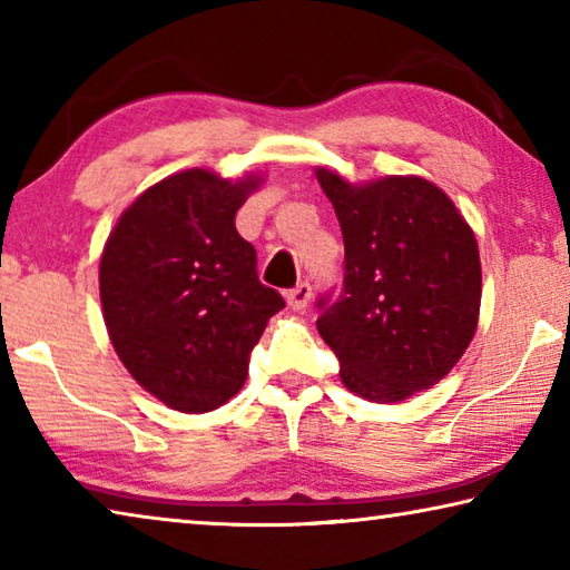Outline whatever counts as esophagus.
I'll return each mask as SVG.
<instances>
[{"label":"esophagus","instance_id":"34e87169","mask_svg":"<svg viewBox=\"0 0 570 570\" xmlns=\"http://www.w3.org/2000/svg\"><path fill=\"white\" fill-rule=\"evenodd\" d=\"M308 298H312V286H308V282L296 284L294 288H288L286 292V302H288V306L296 308V312L308 304Z\"/></svg>","mask_w":570,"mask_h":570}]
</instances>
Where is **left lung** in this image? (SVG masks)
<instances>
[{
    "label": "left lung",
    "mask_w": 570,
    "mask_h": 570,
    "mask_svg": "<svg viewBox=\"0 0 570 570\" xmlns=\"http://www.w3.org/2000/svg\"><path fill=\"white\" fill-rule=\"evenodd\" d=\"M344 236L342 292L316 302L344 387L370 402L430 390L475 336L482 274L468 220L435 183L390 176L352 186L320 168Z\"/></svg>",
    "instance_id": "1"
}]
</instances>
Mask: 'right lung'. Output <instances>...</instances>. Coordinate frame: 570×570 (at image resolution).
Listing matches in <instances>:
<instances>
[{
  "mask_svg": "<svg viewBox=\"0 0 570 570\" xmlns=\"http://www.w3.org/2000/svg\"><path fill=\"white\" fill-rule=\"evenodd\" d=\"M258 178L193 168L150 186L100 258L105 326L125 370L178 412H210L244 387L250 350L284 308L258 282L236 210Z\"/></svg>",
  "mask_w": 570,
  "mask_h": 570,
  "instance_id": "add662e5",
  "label": "right lung"
}]
</instances>
